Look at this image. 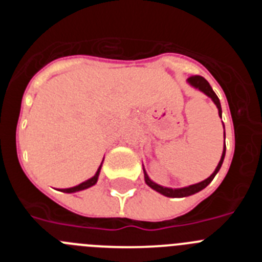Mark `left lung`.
Wrapping results in <instances>:
<instances>
[{
  "label": "left lung",
  "mask_w": 262,
  "mask_h": 262,
  "mask_svg": "<svg viewBox=\"0 0 262 262\" xmlns=\"http://www.w3.org/2000/svg\"><path fill=\"white\" fill-rule=\"evenodd\" d=\"M187 81H189V84L193 85L194 88H196V89H200L201 92H203L206 96H209L210 98L214 101L215 105H216L217 110H219V115H222V107H221V102H219V98H217V96L215 94L214 90H212V88L210 86V84L207 82V80H206V78H203L202 76H196L195 75V76H190ZM224 136H226V135H224ZM224 155H226V145H224L223 155H222V159H221V161H219V164H217L216 169H215V172L212 173V174L210 176L209 178H206L205 181L200 182V184L190 185V186L182 187V189H169V187H163V186H160V185L155 184V182H152L151 180H149V177L147 176V173H145V170H144L145 184H147L149 187H152L154 190L159 191L160 194H163V195H165V196H170V198H181V196L191 195V194H195V193H198V191L202 190V189H205V187L207 186V185H209L210 182L212 181V180H214L215 174L219 172V169H221L222 164H223Z\"/></svg>",
  "instance_id": "left-lung-1"
}]
</instances>
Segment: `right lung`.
Returning a JSON list of instances; mask_svg holds the SVG:
<instances>
[{"label": "right lung", "instance_id": "right-lung-1", "mask_svg": "<svg viewBox=\"0 0 262 262\" xmlns=\"http://www.w3.org/2000/svg\"><path fill=\"white\" fill-rule=\"evenodd\" d=\"M99 170H101V166H99V168H98V170H97V173H96V174H94L93 177L90 178V180H88V181L82 182V184L77 185V186H75V187H69V189H61V191H64V193H75V191L84 190V189H88V187L93 186V185H96L97 180H98Z\"/></svg>", "mask_w": 262, "mask_h": 262}]
</instances>
